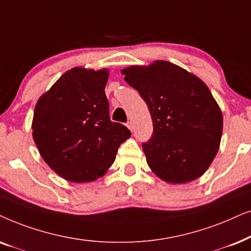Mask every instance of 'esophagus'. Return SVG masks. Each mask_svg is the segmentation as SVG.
I'll use <instances>...</instances> for the list:
<instances>
[{
    "instance_id": "1",
    "label": "esophagus",
    "mask_w": 251,
    "mask_h": 251,
    "mask_svg": "<svg viewBox=\"0 0 251 251\" xmlns=\"http://www.w3.org/2000/svg\"><path fill=\"white\" fill-rule=\"evenodd\" d=\"M126 126H127V127L131 129V131H133V129H134V126H133V123L132 122H128L127 124H126Z\"/></svg>"
}]
</instances>
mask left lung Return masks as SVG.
Masks as SVG:
<instances>
[{
  "label": "left lung",
  "instance_id": "obj_1",
  "mask_svg": "<svg viewBox=\"0 0 251 251\" xmlns=\"http://www.w3.org/2000/svg\"><path fill=\"white\" fill-rule=\"evenodd\" d=\"M122 73L151 115L152 136L142 143L151 171L170 183L200 178L218 152L223 132L222 111L208 86L166 61Z\"/></svg>",
  "mask_w": 251,
  "mask_h": 251
}]
</instances>
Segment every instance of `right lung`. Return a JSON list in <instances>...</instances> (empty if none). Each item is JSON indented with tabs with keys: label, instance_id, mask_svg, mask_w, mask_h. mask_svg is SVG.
<instances>
[{
	"label": "right lung",
	"instance_id": "right-lung-1",
	"mask_svg": "<svg viewBox=\"0 0 251 251\" xmlns=\"http://www.w3.org/2000/svg\"><path fill=\"white\" fill-rule=\"evenodd\" d=\"M106 69L66 71L39 99L33 139L50 169L69 181H94L115 162L131 131L109 116Z\"/></svg>",
	"mask_w": 251,
	"mask_h": 251
}]
</instances>
